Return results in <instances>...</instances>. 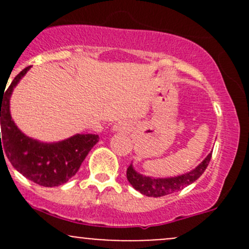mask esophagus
<instances>
[{
	"instance_id": "esophagus-1",
	"label": "esophagus",
	"mask_w": 249,
	"mask_h": 249,
	"mask_svg": "<svg viewBox=\"0 0 249 249\" xmlns=\"http://www.w3.org/2000/svg\"><path fill=\"white\" fill-rule=\"evenodd\" d=\"M112 130L116 131V132H126L128 130V124L125 122H118L113 125Z\"/></svg>"
}]
</instances>
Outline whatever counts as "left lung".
Returning <instances> with one entry per match:
<instances>
[{"mask_svg": "<svg viewBox=\"0 0 249 249\" xmlns=\"http://www.w3.org/2000/svg\"><path fill=\"white\" fill-rule=\"evenodd\" d=\"M211 158H212V152H211L199 166H196L193 171L188 172L182 176L174 177V178H151V177L142 176L133 170L132 165L127 167L126 177L128 182L132 185L133 188L139 191L142 194L146 196H153V198H158V196H167V194L174 193L177 191L182 190L184 187L188 186L192 182L196 181V179L205 172L208 164H210Z\"/></svg>", "mask_w": 249, "mask_h": 249, "instance_id": "left-lung-1", "label": "left lung"}]
</instances>
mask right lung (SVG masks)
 I'll return each instance as SVG.
<instances>
[{
    "label": "right lung",
    "mask_w": 249,
    "mask_h": 249,
    "mask_svg": "<svg viewBox=\"0 0 249 249\" xmlns=\"http://www.w3.org/2000/svg\"><path fill=\"white\" fill-rule=\"evenodd\" d=\"M29 69L30 67H27L14 78L4 96L0 93V152L7 156L19 173L35 184L45 187L59 186L75 176L99 137L90 133L76 134L63 142L47 144L22 133L11 119L9 99L14 88Z\"/></svg>",
    "instance_id": "add662e5"
}]
</instances>
